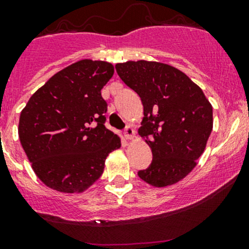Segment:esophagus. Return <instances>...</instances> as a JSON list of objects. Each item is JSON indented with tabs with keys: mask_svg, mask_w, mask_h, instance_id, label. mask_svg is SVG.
<instances>
[{
	"mask_svg": "<svg viewBox=\"0 0 249 249\" xmlns=\"http://www.w3.org/2000/svg\"><path fill=\"white\" fill-rule=\"evenodd\" d=\"M124 136L127 140H132V139H134L135 136V130L133 129L130 125H127V128L124 129Z\"/></svg>",
	"mask_w": 249,
	"mask_h": 249,
	"instance_id": "34e87169",
	"label": "esophagus"
}]
</instances>
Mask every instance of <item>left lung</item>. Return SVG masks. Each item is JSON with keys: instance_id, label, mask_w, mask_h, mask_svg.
Instances as JSON below:
<instances>
[{"instance_id": "8db88e82", "label": "left lung", "mask_w": 249, "mask_h": 249, "mask_svg": "<svg viewBox=\"0 0 249 249\" xmlns=\"http://www.w3.org/2000/svg\"><path fill=\"white\" fill-rule=\"evenodd\" d=\"M115 68L143 106L139 134L153 160L138 176L156 188L177 184L204 152L213 130V106L196 83L168 64L129 60Z\"/></svg>"}]
</instances>
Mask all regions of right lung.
<instances>
[{
  "mask_svg": "<svg viewBox=\"0 0 249 249\" xmlns=\"http://www.w3.org/2000/svg\"><path fill=\"white\" fill-rule=\"evenodd\" d=\"M113 74L108 61H76L53 74L21 111V146L50 189L84 192L102 176L108 154L121 147L120 136L104 127L101 90Z\"/></svg>",
  "mask_w": 249,
  "mask_h": 249,
  "instance_id": "obj_1",
  "label": "right lung"
}]
</instances>
